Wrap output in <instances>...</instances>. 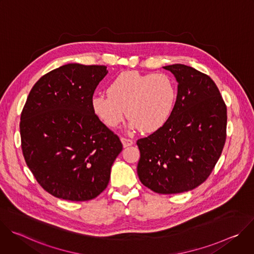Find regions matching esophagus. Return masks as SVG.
I'll return each instance as SVG.
<instances>
[{
	"label": "esophagus",
	"instance_id": "34e87169",
	"mask_svg": "<svg viewBox=\"0 0 254 254\" xmlns=\"http://www.w3.org/2000/svg\"><path fill=\"white\" fill-rule=\"evenodd\" d=\"M121 140H122V142H123L124 148L129 147V146H131V144L133 143V140H132V139H129V138H127V137H122Z\"/></svg>",
	"mask_w": 254,
	"mask_h": 254
}]
</instances>
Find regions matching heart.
Instances as JSON below:
<instances>
[{
	"label": "heart",
	"instance_id": "obj_1",
	"mask_svg": "<svg viewBox=\"0 0 254 254\" xmlns=\"http://www.w3.org/2000/svg\"><path fill=\"white\" fill-rule=\"evenodd\" d=\"M108 95L91 98L93 113L108 127H117L127 115L130 130L154 132L169 121L176 103L173 80L165 73L125 71L107 87Z\"/></svg>",
	"mask_w": 254,
	"mask_h": 254
}]
</instances>
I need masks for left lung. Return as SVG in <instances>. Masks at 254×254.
Returning a JSON list of instances; mask_svg holds the SVG:
<instances>
[{"label":"left lung","instance_id":"obj_1","mask_svg":"<svg viewBox=\"0 0 254 254\" xmlns=\"http://www.w3.org/2000/svg\"><path fill=\"white\" fill-rule=\"evenodd\" d=\"M178 82L167 124L136 141L140 182L159 194L195 189L211 174L226 139L227 110L214 81L184 64L163 67Z\"/></svg>","mask_w":254,"mask_h":254}]
</instances>
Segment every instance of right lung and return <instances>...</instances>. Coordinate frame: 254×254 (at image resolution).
I'll return each mask as SVG.
<instances>
[{
	"instance_id": "1",
	"label": "right lung",
	"mask_w": 254,
	"mask_h": 254,
	"mask_svg": "<svg viewBox=\"0 0 254 254\" xmlns=\"http://www.w3.org/2000/svg\"><path fill=\"white\" fill-rule=\"evenodd\" d=\"M106 66L69 63L42 76L21 115L22 151L41 187L59 199L88 201L108 185L123 150L93 113L91 98Z\"/></svg>"
}]
</instances>
